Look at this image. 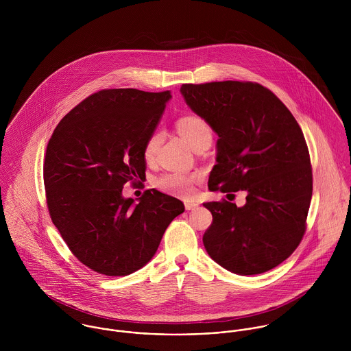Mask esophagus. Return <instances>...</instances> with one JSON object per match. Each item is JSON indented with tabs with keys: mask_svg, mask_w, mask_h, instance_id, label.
<instances>
[{
	"mask_svg": "<svg viewBox=\"0 0 351 351\" xmlns=\"http://www.w3.org/2000/svg\"><path fill=\"white\" fill-rule=\"evenodd\" d=\"M197 208H199V204L192 202V201H185V209L186 210H193V209H197Z\"/></svg>",
	"mask_w": 351,
	"mask_h": 351,
	"instance_id": "1",
	"label": "esophagus"
}]
</instances>
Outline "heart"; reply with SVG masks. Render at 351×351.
<instances>
[{"label":"heart","mask_w":351,"mask_h":351,"mask_svg":"<svg viewBox=\"0 0 351 351\" xmlns=\"http://www.w3.org/2000/svg\"><path fill=\"white\" fill-rule=\"evenodd\" d=\"M177 130L192 147H195L204 139H212V130L209 124L202 117L196 114H188V116L180 117L177 120ZM159 141H160V134L156 131L152 132L147 138L143 149L145 158L147 160H151L154 158ZM196 181H197L196 176L181 174V173H167L160 176L155 181V185L163 192L177 195L181 197H191L196 191Z\"/></svg>","instance_id":"obj_1"}]
</instances>
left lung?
Segmentation results:
<instances>
[{
    "label": "left lung",
    "instance_id": "1",
    "mask_svg": "<svg viewBox=\"0 0 351 351\" xmlns=\"http://www.w3.org/2000/svg\"><path fill=\"white\" fill-rule=\"evenodd\" d=\"M189 108L217 134L208 188L246 191L243 206L202 205L212 224L202 242L224 269L252 276L284 262L300 245L312 197V167L300 125L273 92L246 81L184 84Z\"/></svg>",
    "mask_w": 351,
    "mask_h": 351
}]
</instances>
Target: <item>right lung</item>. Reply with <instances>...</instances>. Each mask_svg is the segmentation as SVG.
Wrapping results in <instances>:
<instances>
[{
    "mask_svg": "<svg viewBox=\"0 0 351 351\" xmlns=\"http://www.w3.org/2000/svg\"><path fill=\"white\" fill-rule=\"evenodd\" d=\"M170 90L104 89L78 104L51 135L43 166L51 220L70 251L112 277L143 267L182 201L149 189L134 204L125 182L146 180L145 143Z\"/></svg>",
    "mask_w": 351,
    "mask_h": 351,
    "instance_id": "obj_1",
    "label": "right lung"
}]
</instances>
